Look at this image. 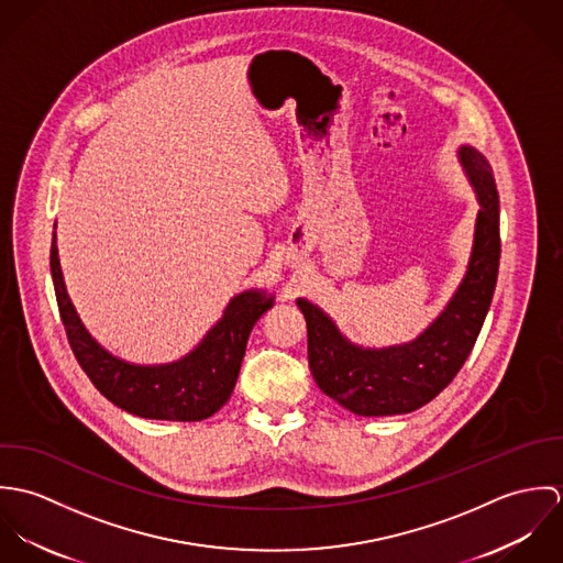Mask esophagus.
I'll list each match as a JSON object with an SVG mask.
<instances>
[{"label":"esophagus","mask_w":563,"mask_h":563,"mask_svg":"<svg viewBox=\"0 0 563 563\" xmlns=\"http://www.w3.org/2000/svg\"><path fill=\"white\" fill-rule=\"evenodd\" d=\"M299 262H301V255H297V257H290V260H288V264H292V266H297Z\"/></svg>","instance_id":"esophagus-1"}]
</instances>
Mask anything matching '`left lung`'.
I'll list each match as a JSON object with an SVG mask.
<instances>
[{
  "instance_id": "left-lung-1",
  "label": "left lung",
  "mask_w": 563,
  "mask_h": 563,
  "mask_svg": "<svg viewBox=\"0 0 563 563\" xmlns=\"http://www.w3.org/2000/svg\"><path fill=\"white\" fill-rule=\"evenodd\" d=\"M457 158L479 201L473 251L457 290L413 340L382 349L355 344L317 303L297 299L308 322L317 386L357 416L409 413L435 399L460 373L482 331L500 260L498 190L479 150L462 145Z\"/></svg>"
}]
</instances>
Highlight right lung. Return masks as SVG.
Instances as JSON below:
<instances>
[{
    "label": "right lung",
    "mask_w": 563,
    "mask_h": 563,
    "mask_svg": "<svg viewBox=\"0 0 563 563\" xmlns=\"http://www.w3.org/2000/svg\"><path fill=\"white\" fill-rule=\"evenodd\" d=\"M49 266L60 319L81 371L108 401L152 420L195 422L217 413L234 393L253 324L275 303V295L249 288L230 299L223 317L184 357L166 364H134L110 353L84 327L60 268L56 225Z\"/></svg>",
    "instance_id": "obj_1"
}]
</instances>
